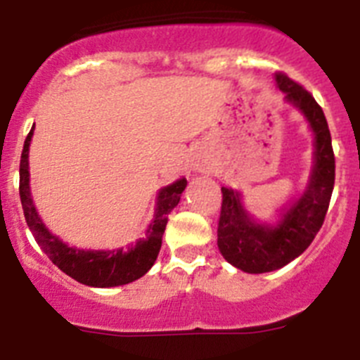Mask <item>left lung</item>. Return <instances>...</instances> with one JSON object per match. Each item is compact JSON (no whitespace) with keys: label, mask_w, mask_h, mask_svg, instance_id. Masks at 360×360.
Listing matches in <instances>:
<instances>
[{"label":"left lung","mask_w":360,"mask_h":360,"mask_svg":"<svg viewBox=\"0 0 360 360\" xmlns=\"http://www.w3.org/2000/svg\"><path fill=\"white\" fill-rule=\"evenodd\" d=\"M276 84L310 124L314 133V169L307 191L288 209L278 225L254 221L241 205L234 189L221 187V211L218 221V249L236 269L249 274L272 272L288 265L304 252L323 227L335 184V157L332 136L323 108L310 91L285 73H276Z\"/></svg>","instance_id":"8db88e82"}]
</instances>
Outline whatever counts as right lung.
I'll use <instances>...</instances> for the list:
<instances>
[{"label":"right lung","instance_id":"right-lung-1","mask_svg":"<svg viewBox=\"0 0 360 360\" xmlns=\"http://www.w3.org/2000/svg\"><path fill=\"white\" fill-rule=\"evenodd\" d=\"M32 133H34V128L30 129L27 141H25L21 162H19V196H21V205H23L28 229L32 231L43 252L65 274L82 285H88V287H119V285H128V283L142 278L151 269L160 252L162 236H164L165 225H167V214L180 202V196L187 186L186 178H180L171 186L160 189L155 216L146 231V238H141L135 245H129L128 249L117 250L75 249L53 236L52 232L44 227L36 207H34L30 196V173H28V146L32 141Z\"/></svg>","mask_w":360,"mask_h":360}]
</instances>
